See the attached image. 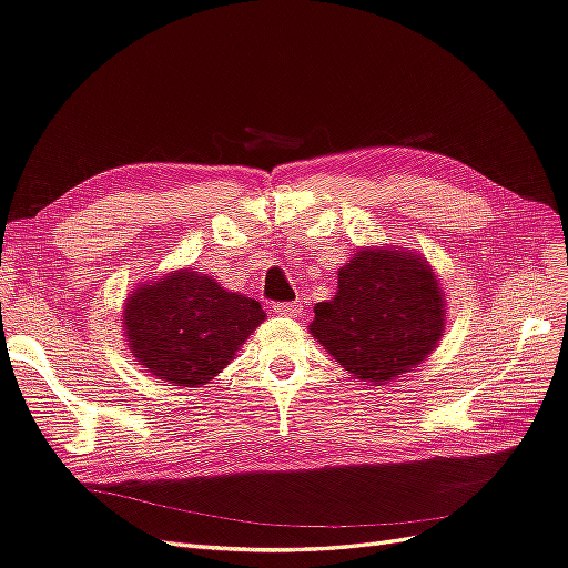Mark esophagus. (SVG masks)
I'll use <instances>...</instances> for the list:
<instances>
[{
    "instance_id": "34e87169",
    "label": "esophagus",
    "mask_w": 568,
    "mask_h": 568,
    "mask_svg": "<svg viewBox=\"0 0 568 568\" xmlns=\"http://www.w3.org/2000/svg\"><path fill=\"white\" fill-rule=\"evenodd\" d=\"M272 311L277 313V315H284V317H298L301 315V311H303V305L301 303H274L272 305Z\"/></svg>"
}]
</instances>
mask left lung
Instances as JSON below:
<instances>
[{
	"instance_id": "left-lung-1",
	"label": "left lung",
	"mask_w": 568,
	"mask_h": 568,
	"mask_svg": "<svg viewBox=\"0 0 568 568\" xmlns=\"http://www.w3.org/2000/svg\"><path fill=\"white\" fill-rule=\"evenodd\" d=\"M443 317L432 265L415 253L365 248L341 267L336 296L315 305L311 334L357 379L386 384L438 346Z\"/></svg>"
}]
</instances>
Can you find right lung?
Wrapping results in <instances>:
<instances>
[{"label":"right lung","mask_w":568,"mask_h":568,"mask_svg":"<svg viewBox=\"0 0 568 568\" xmlns=\"http://www.w3.org/2000/svg\"><path fill=\"white\" fill-rule=\"evenodd\" d=\"M263 320L261 303L192 270L134 288L123 313L136 363L173 386L192 388L225 369Z\"/></svg>","instance_id":"right-lung-1"}]
</instances>
